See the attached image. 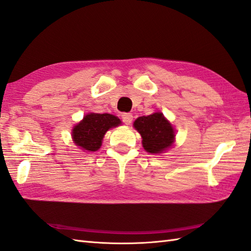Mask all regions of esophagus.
<instances>
[{
	"label": "esophagus",
	"mask_w": 251,
	"mask_h": 251,
	"mask_svg": "<svg viewBox=\"0 0 251 251\" xmlns=\"http://www.w3.org/2000/svg\"><path fill=\"white\" fill-rule=\"evenodd\" d=\"M121 120L124 121L126 125H130L133 120V115L130 113H124L121 115Z\"/></svg>",
	"instance_id": "esophagus-1"
}]
</instances>
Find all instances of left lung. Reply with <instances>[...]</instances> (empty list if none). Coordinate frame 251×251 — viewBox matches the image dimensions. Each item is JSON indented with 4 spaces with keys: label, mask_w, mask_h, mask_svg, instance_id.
<instances>
[{
    "label": "left lung",
    "mask_w": 251,
    "mask_h": 251,
    "mask_svg": "<svg viewBox=\"0 0 251 251\" xmlns=\"http://www.w3.org/2000/svg\"><path fill=\"white\" fill-rule=\"evenodd\" d=\"M134 127L142 135L144 148L149 153H161L174 143V127L162 113L138 117Z\"/></svg>",
    "instance_id": "obj_1"
}]
</instances>
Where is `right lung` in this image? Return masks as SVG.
<instances>
[{"label":"right lung","mask_w":251,"mask_h":251,"mask_svg":"<svg viewBox=\"0 0 251 251\" xmlns=\"http://www.w3.org/2000/svg\"><path fill=\"white\" fill-rule=\"evenodd\" d=\"M120 124V119L114 115L90 113L73 127L72 137L75 145L83 150L97 151L101 147L106 131Z\"/></svg>","instance_id":"1"}]
</instances>
